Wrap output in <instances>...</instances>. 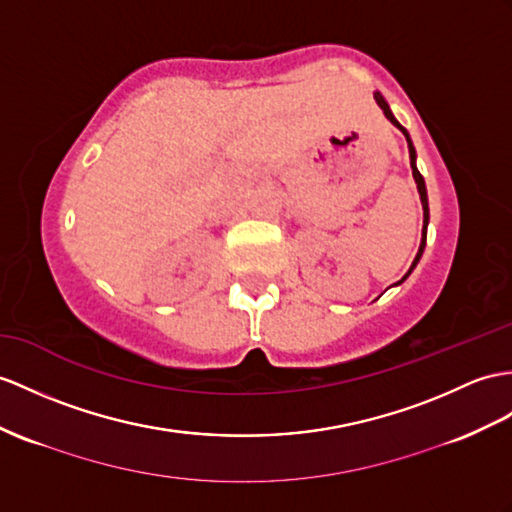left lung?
<instances>
[{"mask_svg":"<svg viewBox=\"0 0 512 512\" xmlns=\"http://www.w3.org/2000/svg\"><path fill=\"white\" fill-rule=\"evenodd\" d=\"M373 97H376V102H378V106L382 108V112L386 115V119H389L395 128H400L402 130V134L406 136V141H408V154H410V169H413V178H415V182H417V191H419V199H421V206H423V230H421V243H419V252H417V256H415V260H413V265H410V269H408V273L406 276L397 282V284H402L410 273H413V269L417 267V263L421 260V254H423V249H426V239H428V223H430V208H428V191H426V182H423V176L419 173V169H417V152H415V145H413V141H410V134L406 132V128L402 126L400 121H397L395 117H393V112H391V108H389V104H386V99L376 91L373 93Z\"/></svg>","mask_w":512,"mask_h":512,"instance_id":"left-lung-1","label":"left lung"}]
</instances>
